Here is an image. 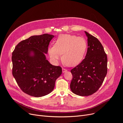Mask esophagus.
Instances as JSON below:
<instances>
[{
    "label": "esophagus",
    "mask_w": 123,
    "mask_h": 123,
    "mask_svg": "<svg viewBox=\"0 0 123 123\" xmlns=\"http://www.w3.org/2000/svg\"><path fill=\"white\" fill-rule=\"evenodd\" d=\"M67 70L65 69V68H62V72H63V73H65V72H67Z\"/></svg>",
    "instance_id": "34e87169"
}]
</instances>
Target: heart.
I'll return each mask as SVG.
<instances>
[{"label": "heart", "mask_w": 123, "mask_h": 123, "mask_svg": "<svg viewBox=\"0 0 123 123\" xmlns=\"http://www.w3.org/2000/svg\"><path fill=\"white\" fill-rule=\"evenodd\" d=\"M87 49L86 40L82 37L70 34H61L54 46L49 48L48 53L51 59L58 63L62 55V60L67 66L73 67L83 59Z\"/></svg>", "instance_id": "heart-1"}]
</instances>
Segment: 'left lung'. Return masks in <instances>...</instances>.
<instances>
[{
    "instance_id": "left-lung-1",
    "label": "left lung",
    "mask_w": 123,
    "mask_h": 123,
    "mask_svg": "<svg viewBox=\"0 0 123 123\" xmlns=\"http://www.w3.org/2000/svg\"><path fill=\"white\" fill-rule=\"evenodd\" d=\"M88 41L85 58L71 71L73 79L70 88L80 96L91 95L103 83L107 72V58L98 40L85 31Z\"/></svg>"
}]
</instances>
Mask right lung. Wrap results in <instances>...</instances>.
Wrapping results in <instances>:
<instances>
[{"label": "right lung", "mask_w": 123, "mask_h": 123, "mask_svg": "<svg viewBox=\"0 0 123 123\" xmlns=\"http://www.w3.org/2000/svg\"><path fill=\"white\" fill-rule=\"evenodd\" d=\"M54 35L32 36L19 42L13 52L12 74L21 90L35 97L51 93L62 74L60 66L47 60L48 47Z\"/></svg>", "instance_id": "1"}]
</instances>
